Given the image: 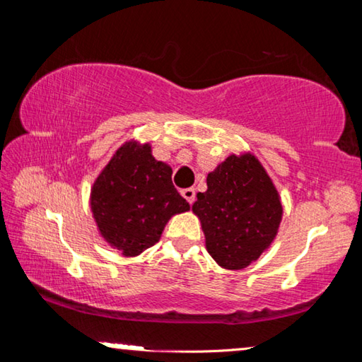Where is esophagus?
Instances as JSON below:
<instances>
[{
    "instance_id": "1",
    "label": "esophagus",
    "mask_w": 362,
    "mask_h": 362,
    "mask_svg": "<svg viewBox=\"0 0 362 362\" xmlns=\"http://www.w3.org/2000/svg\"><path fill=\"white\" fill-rule=\"evenodd\" d=\"M182 196L183 198H185L189 204H193L194 203V199H196V192H194V188H185L182 192Z\"/></svg>"
}]
</instances>
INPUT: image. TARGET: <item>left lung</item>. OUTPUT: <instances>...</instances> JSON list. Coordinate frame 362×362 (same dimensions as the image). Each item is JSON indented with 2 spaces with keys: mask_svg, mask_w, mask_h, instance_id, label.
<instances>
[{
  "mask_svg": "<svg viewBox=\"0 0 362 362\" xmlns=\"http://www.w3.org/2000/svg\"><path fill=\"white\" fill-rule=\"evenodd\" d=\"M193 212L212 259L223 268L241 269L274 240L283 206L259 159L231 155L207 175V189L198 193Z\"/></svg>",
  "mask_w": 362,
  "mask_h": 362,
  "instance_id": "left-lung-1",
  "label": "left lung"
}]
</instances>
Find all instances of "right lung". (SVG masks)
Listing matches in <instances>:
<instances>
[{
	"label": "right lung",
	"mask_w": 362,
	"mask_h": 362,
	"mask_svg": "<svg viewBox=\"0 0 362 362\" xmlns=\"http://www.w3.org/2000/svg\"><path fill=\"white\" fill-rule=\"evenodd\" d=\"M173 169L148 144L126 142L94 182L90 207L100 235L134 257L159 241L168 220L189 209L173 183Z\"/></svg>",
	"instance_id": "obj_1"
}]
</instances>
